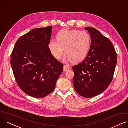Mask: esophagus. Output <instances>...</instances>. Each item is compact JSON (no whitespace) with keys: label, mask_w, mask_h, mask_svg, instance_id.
<instances>
[{"label":"esophagus","mask_w":128,"mask_h":128,"mask_svg":"<svg viewBox=\"0 0 128 128\" xmlns=\"http://www.w3.org/2000/svg\"><path fill=\"white\" fill-rule=\"evenodd\" d=\"M70 69V67L69 66L65 65H64V66H63V71L65 72V71H66V70H68Z\"/></svg>","instance_id":"34e87169"}]
</instances>
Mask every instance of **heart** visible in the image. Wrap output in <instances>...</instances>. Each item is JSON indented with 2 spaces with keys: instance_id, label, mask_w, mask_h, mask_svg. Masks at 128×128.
<instances>
[{
  "instance_id": "1",
  "label": "heart",
  "mask_w": 128,
  "mask_h": 128,
  "mask_svg": "<svg viewBox=\"0 0 128 128\" xmlns=\"http://www.w3.org/2000/svg\"><path fill=\"white\" fill-rule=\"evenodd\" d=\"M56 39L50 40L47 46L56 60L62 58L64 49V61L78 63L86 58L91 47L90 35L85 31L63 29L57 33Z\"/></svg>"
}]
</instances>
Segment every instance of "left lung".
Masks as SVG:
<instances>
[{
    "label": "left lung",
    "mask_w": 128,
    "mask_h": 128,
    "mask_svg": "<svg viewBox=\"0 0 128 128\" xmlns=\"http://www.w3.org/2000/svg\"><path fill=\"white\" fill-rule=\"evenodd\" d=\"M85 30L90 34L91 47L81 63L74 65L73 86L76 92L84 98L101 94L112 81L117 62L115 49L109 39L92 27Z\"/></svg>",
    "instance_id": "1"
}]
</instances>
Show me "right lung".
<instances>
[{"instance_id":"obj_1","label":"right lung","mask_w":128,"mask_h":128,"mask_svg":"<svg viewBox=\"0 0 128 128\" xmlns=\"http://www.w3.org/2000/svg\"><path fill=\"white\" fill-rule=\"evenodd\" d=\"M52 27L33 29L19 38L10 64L18 86L27 95L44 98L53 91L63 65L51 55L48 42Z\"/></svg>"}]
</instances>
